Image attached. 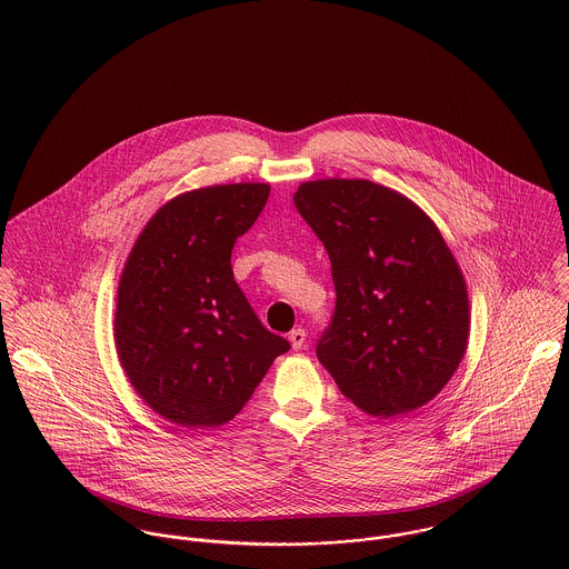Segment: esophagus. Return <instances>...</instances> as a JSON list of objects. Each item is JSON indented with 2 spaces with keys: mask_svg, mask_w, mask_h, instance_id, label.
Instances as JSON below:
<instances>
[{
  "mask_svg": "<svg viewBox=\"0 0 569 569\" xmlns=\"http://www.w3.org/2000/svg\"><path fill=\"white\" fill-rule=\"evenodd\" d=\"M289 341H291L293 350L305 348V343H307V330H305V328H293V330L289 332Z\"/></svg>",
  "mask_w": 569,
  "mask_h": 569,
  "instance_id": "esophagus-1",
  "label": "esophagus"
}]
</instances>
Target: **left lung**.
<instances>
[{"label": "left lung", "mask_w": 569, "mask_h": 569, "mask_svg": "<svg viewBox=\"0 0 569 569\" xmlns=\"http://www.w3.org/2000/svg\"><path fill=\"white\" fill-rule=\"evenodd\" d=\"M293 203L325 243L337 293L320 363L370 416L429 403L458 370L471 322L462 271L433 221L368 179L307 181Z\"/></svg>", "instance_id": "left-lung-1"}]
</instances>
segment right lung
<instances>
[{
  "mask_svg": "<svg viewBox=\"0 0 569 569\" xmlns=\"http://www.w3.org/2000/svg\"><path fill=\"white\" fill-rule=\"evenodd\" d=\"M267 199V183L183 192L129 253L116 302L118 357L144 403L174 425L232 420L291 348L256 318L230 262Z\"/></svg>",
  "mask_w": 569,
  "mask_h": 569,
  "instance_id": "add662e5",
  "label": "right lung"
}]
</instances>
